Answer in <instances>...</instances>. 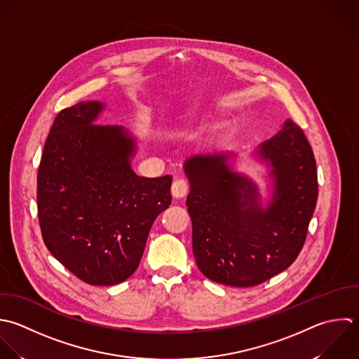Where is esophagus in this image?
<instances>
[{
	"label": "esophagus",
	"instance_id": "1",
	"mask_svg": "<svg viewBox=\"0 0 359 359\" xmlns=\"http://www.w3.org/2000/svg\"><path fill=\"white\" fill-rule=\"evenodd\" d=\"M187 191H189V184H187L186 180L177 179V180L173 182V184H172V196H173L175 198H183V197H186Z\"/></svg>",
	"mask_w": 359,
	"mask_h": 359
}]
</instances>
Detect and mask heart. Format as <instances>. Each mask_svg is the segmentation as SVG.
<instances>
[{"label":"heart","instance_id":"heart-1","mask_svg":"<svg viewBox=\"0 0 359 359\" xmlns=\"http://www.w3.org/2000/svg\"><path fill=\"white\" fill-rule=\"evenodd\" d=\"M189 128H190V121H186V123H180V124L176 127V131H177L179 134H183V133H186Z\"/></svg>","mask_w":359,"mask_h":359}]
</instances>
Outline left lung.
Wrapping results in <instances>:
<instances>
[{"label":"left lung","mask_w":359,"mask_h":359,"mask_svg":"<svg viewBox=\"0 0 359 359\" xmlns=\"http://www.w3.org/2000/svg\"><path fill=\"white\" fill-rule=\"evenodd\" d=\"M253 155L267 168L266 205L257 183L233 169L236 154L194 155L183 165L196 263L229 287H255L287 270L304 248L318 201L313 151L292 120Z\"/></svg>","instance_id":"obj_1"}]
</instances>
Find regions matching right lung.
<instances>
[{
	"mask_svg": "<svg viewBox=\"0 0 359 359\" xmlns=\"http://www.w3.org/2000/svg\"><path fill=\"white\" fill-rule=\"evenodd\" d=\"M103 110L97 100L61 110L37 172L43 241L90 285H116L133 276L154 221L172 203V176L135 175L137 141L121 126L95 124Z\"/></svg>",
	"mask_w": 359,
	"mask_h": 359,
	"instance_id": "1",
	"label": "right lung"
}]
</instances>
